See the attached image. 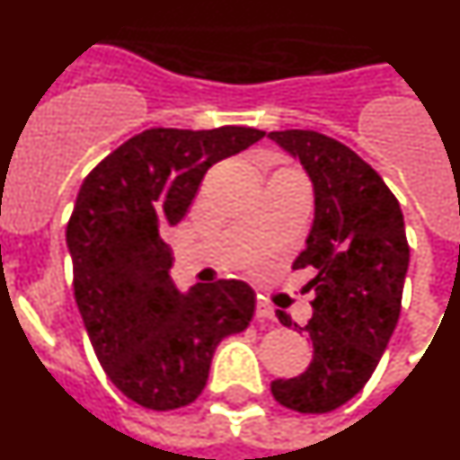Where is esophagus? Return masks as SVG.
Wrapping results in <instances>:
<instances>
[{"mask_svg": "<svg viewBox=\"0 0 460 460\" xmlns=\"http://www.w3.org/2000/svg\"><path fill=\"white\" fill-rule=\"evenodd\" d=\"M255 315H258V320H276L274 306H271L270 302H262V299H260L258 306H255Z\"/></svg>", "mask_w": 460, "mask_h": 460, "instance_id": "34e87169", "label": "esophagus"}]
</instances>
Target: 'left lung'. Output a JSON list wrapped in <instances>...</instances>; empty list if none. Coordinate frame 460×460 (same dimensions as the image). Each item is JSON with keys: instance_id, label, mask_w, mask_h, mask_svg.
<instances>
[{"instance_id": "8db88e82", "label": "left lung", "mask_w": 460, "mask_h": 460, "mask_svg": "<svg viewBox=\"0 0 460 460\" xmlns=\"http://www.w3.org/2000/svg\"><path fill=\"white\" fill-rule=\"evenodd\" d=\"M270 140L313 184V226L292 267L318 271L313 318L302 327L313 359L302 376L271 382V394L296 412H332L361 392L396 329L410 265L403 211L380 174L334 137L271 131ZM276 315L296 327L286 311Z\"/></svg>"}]
</instances>
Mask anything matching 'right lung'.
<instances>
[{"instance_id":"obj_1","label":"right lung","mask_w":460,"mask_h":460,"mask_svg":"<svg viewBox=\"0 0 460 460\" xmlns=\"http://www.w3.org/2000/svg\"><path fill=\"white\" fill-rule=\"evenodd\" d=\"M262 137L249 126L149 128L80 186L66 226L75 304L103 371L142 408L193 403L218 343L253 318L255 292L243 280L174 286L164 233L184 221L211 165Z\"/></svg>"}]
</instances>
